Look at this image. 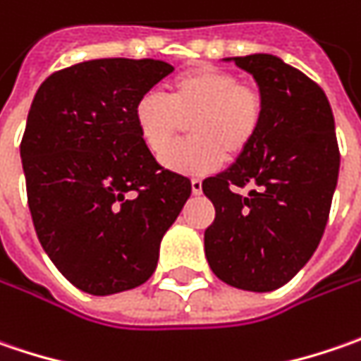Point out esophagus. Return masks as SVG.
<instances>
[{
  "instance_id": "obj_1",
  "label": "esophagus",
  "mask_w": 361,
  "mask_h": 361,
  "mask_svg": "<svg viewBox=\"0 0 361 361\" xmlns=\"http://www.w3.org/2000/svg\"><path fill=\"white\" fill-rule=\"evenodd\" d=\"M192 194H202V181L200 180H192Z\"/></svg>"
}]
</instances>
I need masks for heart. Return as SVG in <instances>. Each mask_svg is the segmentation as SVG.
Returning a JSON list of instances; mask_svg holds the SVG:
<instances>
[{"label":"heart","mask_w":361,"mask_h":361,"mask_svg":"<svg viewBox=\"0 0 361 361\" xmlns=\"http://www.w3.org/2000/svg\"><path fill=\"white\" fill-rule=\"evenodd\" d=\"M267 113L264 94L257 85L240 82L234 72L204 66L169 82L165 97L147 92L133 106L137 133L145 147L161 155L190 123L192 139L161 157L178 173H210L248 149Z\"/></svg>","instance_id":"heart-1"}]
</instances>
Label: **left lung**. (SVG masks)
<instances>
[{"instance_id":"obj_1","label":"left lung","mask_w":361,"mask_h":361,"mask_svg":"<svg viewBox=\"0 0 361 361\" xmlns=\"http://www.w3.org/2000/svg\"><path fill=\"white\" fill-rule=\"evenodd\" d=\"M224 60L252 74L267 113L255 143L202 181L216 208L204 248L220 281L267 293L289 283L322 240L339 173L336 123L322 87L281 58ZM238 187L251 190L243 197Z\"/></svg>"}]
</instances>
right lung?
Listing matches in <instances>:
<instances>
[{
  "mask_svg": "<svg viewBox=\"0 0 361 361\" xmlns=\"http://www.w3.org/2000/svg\"><path fill=\"white\" fill-rule=\"evenodd\" d=\"M171 72L151 58L87 60L50 74L32 101L20 145L32 222L56 269L85 293L143 285L192 194L133 121L137 99Z\"/></svg>",
  "mask_w": 361,
  "mask_h": 361,
  "instance_id": "add662e5",
  "label": "right lung"
}]
</instances>
